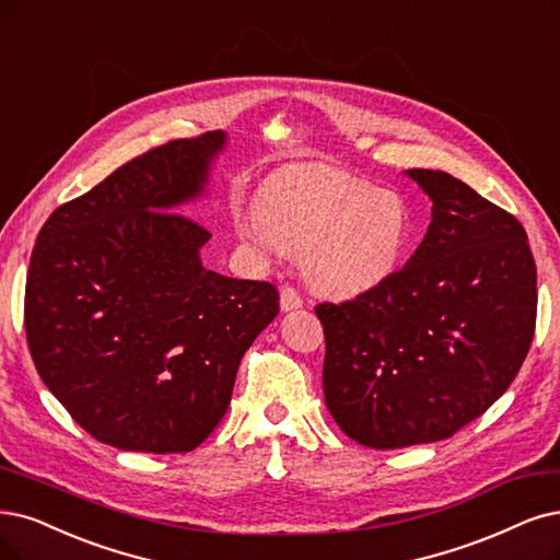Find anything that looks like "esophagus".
Listing matches in <instances>:
<instances>
[{
  "mask_svg": "<svg viewBox=\"0 0 560 560\" xmlns=\"http://www.w3.org/2000/svg\"><path fill=\"white\" fill-rule=\"evenodd\" d=\"M304 302L300 298V293L295 291L293 285H281V308L283 312H293V308H300Z\"/></svg>",
  "mask_w": 560,
  "mask_h": 560,
  "instance_id": "34e87169",
  "label": "esophagus"
}]
</instances>
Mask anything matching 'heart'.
I'll list each match as a JSON object with an SVG mask.
<instances>
[{"label":"heart","mask_w":560,"mask_h":560,"mask_svg":"<svg viewBox=\"0 0 560 560\" xmlns=\"http://www.w3.org/2000/svg\"><path fill=\"white\" fill-rule=\"evenodd\" d=\"M404 196L332 165H304L265 186L240 233L285 254H304V275L320 293L350 298L397 272L410 240Z\"/></svg>","instance_id":"1"}]
</instances>
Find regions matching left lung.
Masks as SVG:
<instances>
[{
  "instance_id": "8db88e82",
  "label": "left lung",
  "mask_w": 560,
  "mask_h": 560,
  "mask_svg": "<svg viewBox=\"0 0 560 560\" xmlns=\"http://www.w3.org/2000/svg\"><path fill=\"white\" fill-rule=\"evenodd\" d=\"M408 177L431 223L408 262L353 300L323 302V392L348 439L397 450L450 439L528 355L537 272L524 225L443 171Z\"/></svg>"
}]
</instances>
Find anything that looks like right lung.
Masks as SVG:
<instances>
[{
  "instance_id": "right-lung-1",
  "label": "right lung",
  "mask_w": 560,
  "mask_h": 560,
  "mask_svg": "<svg viewBox=\"0 0 560 560\" xmlns=\"http://www.w3.org/2000/svg\"><path fill=\"white\" fill-rule=\"evenodd\" d=\"M221 131L124 163L48 217L25 285L40 381L92 439L129 452L198 447L225 416L240 362L279 314L267 281L205 269L212 237L177 212L202 194Z\"/></svg>"
}]
</instances>
